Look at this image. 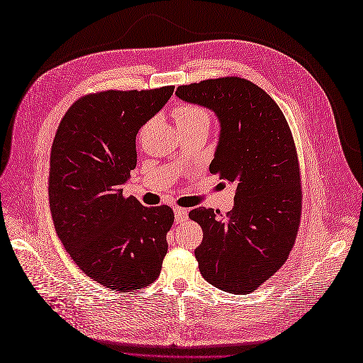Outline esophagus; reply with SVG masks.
I'll use <instances>...</instances> for the list:
<instances>
[{"label": "esophagus", "instance_id": "1", "mask_svg": "<svg viewBox=\"0 0 363 363\" xmlns=\"http://www.w3.org/2000/svg\"><path fill=\"white\" fill-rule=\"evenodd\" d=\"M174 215H175V221L183 223V221H186V219H188V208L175 207L174 208Z\"/></svg>", "mask_w": 363, "mask_h": 363}]
</instances>
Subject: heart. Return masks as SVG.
<instances>
[{
	"label": "heart",
	"instance_id": "heart-1",
	"mask_svg": "<svg viewBox=\"0 0 363 363\" xmlns=\"http://www.w3.org/2000/svg\"><path fill=\"white\" fill-rule=\"evenodd\" d=\"M172 116L175 119V123H177L180 131H186L195 127L211 125V115H208L207 108L199 104L182 103L174 108Z\"/></svg>",
	"mask_w": 363,
	"mask_h": 363
}]
</instances>
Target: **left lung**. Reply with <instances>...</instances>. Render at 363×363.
<instances>
[{"mask_svg": "<svg viewBox=\"0 0 363 363\" xmlns=\"http://www.w3.org/2000/svg\"><path fill=\"white\" fill-rule=\"evenodd\" d=\"M182 100L212 108L221 135L211 172L236 184L225 216L196 207L203 228L195 250L201 276L218 289L244 295L277 272L301 221V172L292 131L277 103L252 82L219 77L179 86Z\"/></svg>", "mask_w": 363, "mask_h": 363, "instance_id": "1", "label": "left lung"}]
</instances>
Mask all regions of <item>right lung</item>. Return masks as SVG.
Instances as JSON below:
<instances>
[{
  "label": "right lung",
  "instance_id": "obj_1",
  "mask_svg": "<svg viewBox=\"0 0 363 363\" xmlns=\"http://www.w3.org/2000/svg\"><path fill=\"white\" fill-rule=\"evenodd\" d=\"M174 92L101 91L79 98L62 118L50 159L56 233L87 277L133 292L155 281L167 256L174 212L123 195L136 168V135Z\"/></svg>",
  "mask_w": 363,
  "mask_h": 363
}]
</instances>
